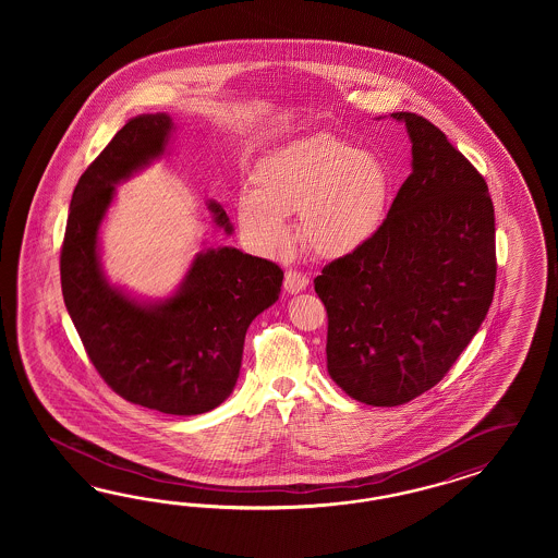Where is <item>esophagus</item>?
Wrapping results in <instances>:
<instances>
[{"label": "esophagus", "mask_w": 558, "mask_h": 558, "mask_svg": "<svg viewBox=\"0 0 558 558\" xmlns=\"http://www.w3.org/2000/svg\"><path fill=\"white\" fill-rule=\"evenodd\" d=\"M308 287V276L301 274L296 270H288L284 276V290L290 294H296V292H303L304 288Z\"/></svg>", "instance_id": "obj_1"}]
</instances>
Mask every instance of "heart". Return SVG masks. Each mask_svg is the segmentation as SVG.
<instances>
[{
    "instance_id": "heart-1",
    "label": "heart",
    "mask_w": 558,
    "mask_h": 558,
    "mask_svg": "<svg viewBox=\"0 0 558 558\" xmlns=\"http://www.w3.org/2000/svg\"><path fill=\"white\" fill-rule=\"evenodd\" d=\"M257 190H243L236 217L255 250L287 247V215L313 254L338 259L366 247L389 217L395 178L389 166L339 136H306L280 147L255 169Z\"/></svg>"
}]
</instances>
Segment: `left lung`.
I'll return each mask as SVG.
<instances>
[{
	"instance_id": "8db88e82",
	"label": "left lung",
	"mask_w": 558,
	"mask_h": 558,
	"mask_svg": "<svg viewBox=\"0 0 558 558\" xmlns=\"http://www.w3.org/2000/svg\"><path fill=\"white\" fill-rule=\"evenodd\" d=\"M411 175L380 233L315 278L327 371L355 401L409 403L436 387L485 322L495 290V210L485 178L413 112Z\"/></svg>"
}]
</instances>
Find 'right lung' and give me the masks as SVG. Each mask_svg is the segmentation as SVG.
Here are the masks:
<instances>
[{"label": "right lung", "instance_id": "right-lung-1", "mask_svg": "<svg viewBox=\"0 0 558 558\" xmlns=\"http://www.w3.org/2000/svg\"><path fill=\"white\" fill-rule=\"evenodd\" d=\"M171 131L163 112L135 117L85 169L69 208L61 288L85 352L110 389L168 415H201L235 389L247 327L278 301L284 271L219 247L196 254L166 301L141 303L106 280L98 231L114 186L161 157ZM208 210L233 233L220 204L210 201Z\"/></svg>", "mask_w": 558, "mask_h": 558}]
</instances>
